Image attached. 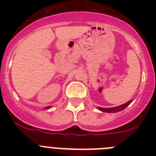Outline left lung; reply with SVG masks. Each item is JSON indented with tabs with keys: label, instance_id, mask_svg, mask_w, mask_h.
<instances>
[{
	"label": "left lung",
	"instance_id": "8db88e82",
	"mask_svg": "<svg viewBox=\"0 0 156 156\" xmlns=\"http://www.w3.org/2000/svg\"><path fill=\"white\" fill-rule=\"evenodd\" d=\"M130 102H131V101H128L126 104H123L119 106H116V107H113V108H101V107H98V108L100 111L104 112H120L124 109V108H126L130 104Z\"/></svg>",
	"mask_w": 156,
	"mask_h": 156
}]
</instances>
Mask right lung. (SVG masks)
Wrapping results in <instances>:
<instances>
[{"label":"right lung","instance_id":"add662e5","mask_svg":"<svg viewBox=\"0 0 156 156\" xmlns=\"http://www.w3.org/2000/svg\"><path fill=\"white\" fill-rule=\"evenodd\" d=\"M46 108H50V107H47Z\"/></svg>","mask_w":156,"mask_h":156}]
</instances>
